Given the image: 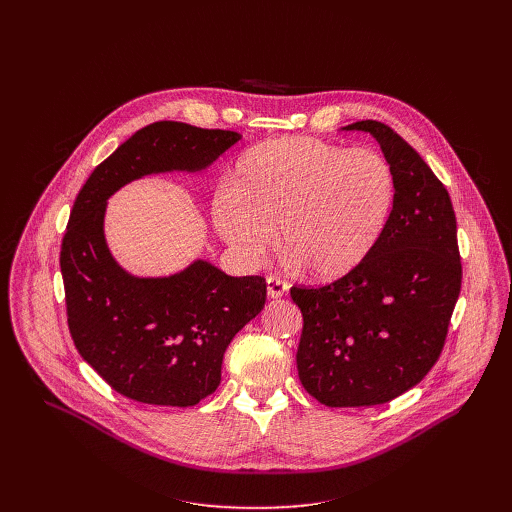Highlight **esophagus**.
<instances>
[{"label": "esophagus", "mask_w": 512, "mask_h": 512, "mask_svg": "<svg viewBox=\"0 0 512 512\" xmlns=\"http://www.w3.org/2000/svg\"><path fill=\"white\" fill-rule=\"evenodd\" d=\"M287 289H289L287 281H283L279 277H267V296L269 298H273V300L281 298L287 294Z\"/></svg>", "instance_id": "34e87169"}]
</instances>
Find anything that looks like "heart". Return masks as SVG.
<instances>
[{"label": "heart", "mask_w": 512, "mask_h": 512, "mask_svg": "<svg viewBox=\"0 0 512 512\" xmlns=\"http://www.w3.org/2000/svg\"><path fill=\"white\" fill-rule=\"evenodd\" d=\"M391 164L373 150H346L316 137L253 145L216 188V235L247 267L271 249L318 279L360 267L379 245L395 204Z\"/></svg>", "instance_id": "1"}]
</instances>
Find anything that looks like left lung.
Wrapping results in <instances>:
<instances>
[{
    "mask_svg": "<svg viewBox=\"0 0 512 512\" xmlns=\"http://www.w3.org/2000/svg\"><path fill=\"white\" fill-rule=\"evenodd\" d=\"M371 133L395 174L387 229L360 267L324 287H291L302 310L298 375L328 407L387 403L415 387L440 358L460 296L456 214L446 186L381 121Z\"/></svg>",
    "mask_w": 512,
    "mask_h": 512,
    "instance_id": "8db88e82",
    "label": "left lung"
}]
</instances>
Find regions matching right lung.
Segmentation results:
<instances>
[{"label": "right lung", "mask_w": 512, "mask_h": 512, "mask_svg": "<svg viewBox=\"0 0 512 512\" xmlns=\"http://www.w3.org/2000/svg\"><path fill=\"white\" fill-rule=\"evenodd\" d=\"M239 139L237 131L152 123L93 170L72 206L60 249L68 330L81 356L127 399L192 407L214 393L225 350L263 310L267 285L206 259L168 277L131 275L107 247V200L143 176L198 174Z\"/></svg>", "instance_id": "obj_1"}]
</instances>
